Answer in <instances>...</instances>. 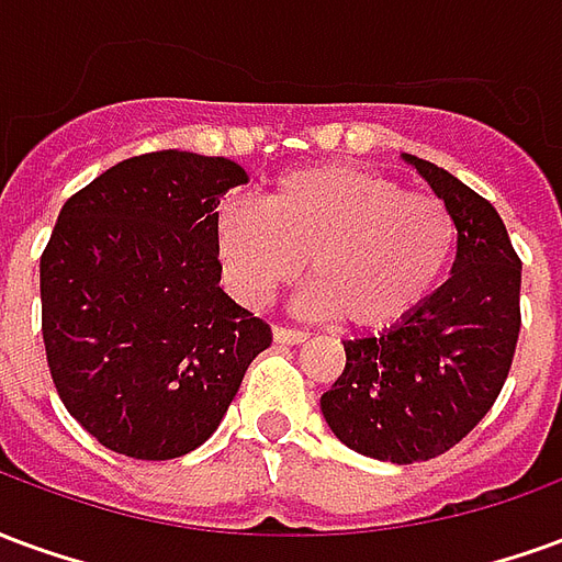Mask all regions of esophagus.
Instances as JSON below:
<instances>
[{
	"instance_id": "esophagus-1",
	"label": "esophagus",
	"mask_w": 562,
	"mask_h": 562,
	"mask_svg": "<svg viewBox=\"0 0 562 562\" xmlns=\"http://www.w3.org/2000/svg\"><path fill=\"white\" fill-rule=\"evenodd\" d=\"M273 342H280V346H297V342H306L304 330H292V328H273Z\"/></svg>"
}]
</instances>
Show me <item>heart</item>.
I'll return each mask as SVG.
<instances>
[{
	"mask_svg": "<svg viewBox=\"0 0 562 562\" xmlns=\"http://www.w3.org/2000/svg\"><path fill=\"white\" fill-rule=\"evenodd\" d=\"M458 246L439 198L352 165L280 173L265 204L228 198L216 210V256L225 282L258 306L306 268L310 316H340L358 330L401 325L436 292Z\"/></svg>",
	"mask_w": 562,
	"mask_h": 562,
	"instance_id": "b5f03b06",
	"label": "heart"
}]
</instances>
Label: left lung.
Here are the masks:
<instances>
[{"instance_id": "8db88e82", "label": "left lung", "mask_w": 562, "mask_h": 562, "mask_svg": "<svg viewBox=\"0 0 562 562\" xmlns=\"http://www.w3.org/2000/svg\"><path fill=\"white\" fill-rule=\"evenodd\" d=\"M458 225L448 277L413 316L346 340V370L322 415L358 454L418 463L458 446L494 406L520 330V258L491 201L434 161L403 153Z\"/></svg>"}]
</instances>
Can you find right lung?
Segmentation results:
<instances>
[{"instance_id": "obj_1", "label": "right lung", "mask_w": 562, "mask_h": 562, "mask_svg": "<svg viewBox=\"0 0 562 562\" xmlns=\"http://www.w3.org/2000/svg\"><path fill=\"white\" fill-rule=\"evenodd\" d=\"M249 173L161 149L99 173L42 256V334L68 415L104 448L171 460L207 442L270 328L220 289L216 207Z\"/></svg>"}]
</instances>
